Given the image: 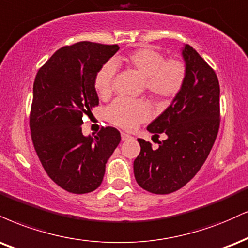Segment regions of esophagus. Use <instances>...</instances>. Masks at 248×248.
Returning <instances> with one entry per match:
<instances>
[{"mask_svg": "<svg viewBox=\"0 0 248 248\" xmlns=\"http://www.w3.org/2000/svg\"><path fill=\"white\" fill-rule=\"evenodd\" d=\"M129 139H132V136L128 135L126 133H121V140L122 141H128Z\"/></svg>", "mask_w": 248, "mask_h": 248, "instance_id": "1", "label": "esophagus"}]
</instances>
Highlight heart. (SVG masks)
<instances>
[{
  "instance_id": "heart-1",
  "label": "heart",
  "mask_w": 248,
  "mask_h": 248,
  "mask_svg": "<svg viewBox=\"0 0 248 248\" xmlns=\"http://www.w3.org/2000/svg\"><path fill=\"white\" fill-rule=\"evenodd\" d=\"M121 61L128 68L144 77L147 91L154 99L170 101L177 97L186 82L187 69L183 61L178 59L165 60L162 53L154 48H137ZM115 68L106 63L100 68L94 78L95 91L100 97L112 93ZM108 120L124 129H133L136 124L147 121L151 115L150 107L144 100H132L118 98L107 108Z\"/></svg>"
}]
</instances>
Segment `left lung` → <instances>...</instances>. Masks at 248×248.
<instances>
[{
	"label": "left lung",
	"instance_id": "left-lung-1",
	"mask_svg": "<svg viewBox=\"0 0 248 248\" xmlns=\"http://www.w3.org/2000/svg\"><path fill=\"white\" fill-rule=\"evenodd\" d=\"M187 76L172 104L147 129L166 140L153 149L139 139L141 153L134 174L143 189L170 194L184 187L202 168L219 129V83L216 73L193 47L185 45Z\"/></svg>",
	"mask_w": 248,
	"mask_h": 248
}]
</instances>
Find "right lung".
Instances as JSON below:
<instances>
[{"instance_id": "obj_1", "label": "right lung", "mask_w": 248, "mask_h": 248, "mask_svg": "<svg viewBox=\"0 0 248 248\" xmlns=\"http://www.w3.org/2000/svg\"><path fill=\"white\" fill-rule=\"evenodd\" d=\"M118 50V45L90 41L64 46L35 76L30 113L32 142L48 177L69 193L97 189L107 160L121 141L113 127H103L95 136L82 134L83 115L99 104L95 75Z\"/></svg>"}]
</instances>
